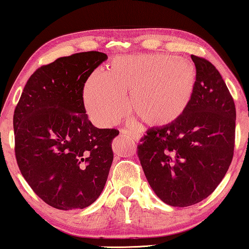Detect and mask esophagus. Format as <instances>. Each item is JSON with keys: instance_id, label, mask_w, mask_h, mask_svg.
Returning a JSON list of instances; mask_svg holds the SVG:
<instances>
[{"instance_id": "34e87169", "label": "esophagus", "mask_w": 249, "mask_h": 249, "mask_svg": "<svg viewBox=\"0 0 249 249\" xmlns=\"http://www.w3.org/2000/svg\"><path fill=\"white\" fill-rule=\"evenodd\" d=\"M121 132L122 134H124V135H128V136H130V137H132L135 139V141H139V139L142 138V134L139 131H137V130H134V129H122L121 130Z\"/></svg>"}]
</instances>
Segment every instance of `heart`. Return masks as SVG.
<instances>
[{"mask_svg":"<svg viewBox=\"0 0 249 249\" xmlns=\"http://www.w3.org/2000/svg\"><path fill=\"white\" fill-rule=\"evenodd\" d=\"M196 85L190 61L166 54L118 56L107 71L96 70L84 87L85 107L98 125L114 124L125 111L124 94L137 118L146 124L164 127L188 107Z\"/></svg>","mask_w":249,"mask_h":249,"instance_id":"heart-1","label":"heart"}]
</instances>
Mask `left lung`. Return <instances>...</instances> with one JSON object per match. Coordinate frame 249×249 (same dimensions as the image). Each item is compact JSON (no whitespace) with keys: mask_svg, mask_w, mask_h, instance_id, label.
I'll use <instances>...</instances> for the list:
<instances>
[{"mask_svg":"<svg viewBox=\"0 0 249 249\" xmlns=\"http://www.w3.org/2000/svg\"><path fill=\"white\" fill-rule=\"evenodd\" d=\"M196 67L193 98L171 124L152 128L137 155L146 179L162 202L186 207L212 194L233 158L236 107L215 67L192 55Z\"/></svg>","mask_w":249,"mask_h":249,"instance_id":"obj_1","label":"left lung"}]
</instances>
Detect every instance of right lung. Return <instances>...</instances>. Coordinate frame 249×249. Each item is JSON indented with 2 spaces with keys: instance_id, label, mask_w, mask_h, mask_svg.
Wrapping results in <instances>:
<instances>
[{
  "instance_id": "1",
  "label": "right lung",
  "mask_w": 249,
  "mask_h": 249,
  "mask_svg": "<svg viewBox=\"0 0 249 249\" xmlns=\"http://www.w3.org/2000/svg\"><path fill=\"white\" fill-rule=\"evenodd\" d=\"M107 59L90 51L42 66L27 81L13 114L19 170L39 198L57 210L89 206L101 195L117 129L88 120L84 86Z\"/></svg>"
}]
</instances>
